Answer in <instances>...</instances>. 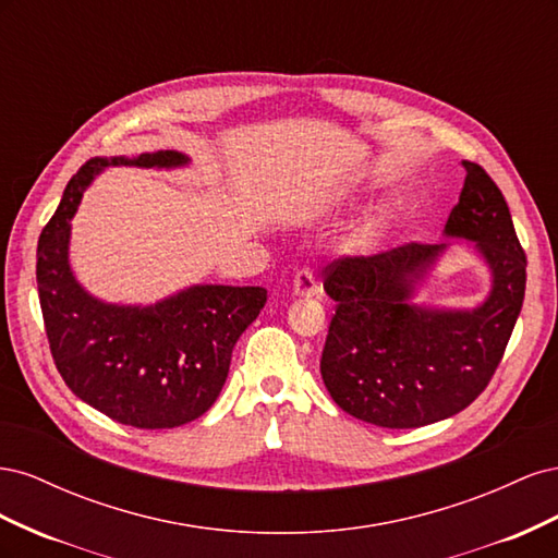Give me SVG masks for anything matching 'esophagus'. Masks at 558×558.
<instances>
[{"instance_id": "34e87169", "label": "esophagus", "mask_w": 558, "mask_h": 558, "mask_svg": "<svg viewBox=\"0 0 558 558\" xmlns=\"http://www.w3.org/2000/svg\"><path fill=\"white\" fill-rule=\"evenodd\" d=\"M293 295L298 298H314L318 295V281L312 269H300L293 279Z\"/></svg>"}]
</instances>
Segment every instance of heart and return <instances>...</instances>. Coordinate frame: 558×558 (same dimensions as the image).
Returning a JSON list of instances; mask_svg holds the SVG:
<instances>
[{"label":"heart","mask_w":558,"mask_h":558,"mask_svg":"<svg viewBox=\"0 0 558 558\" xmlns=\"http://www.w3.org/2000/svg\"><path fill=\"white\" fill-rule=\"evenodd\" d=\"M393 228V216L388 211H377L375 216H369L359 230L353 232L351 238V248L356 253H363V256H369L384 246Z\"/></svg>","instance_id":"b5f03b06"}]
</instances>
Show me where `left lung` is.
<instances>
[{"label":"left lung","instance_id":"obj_1","mask_svg":"<svg viewBox=\"0 0 558 558\" xmlns=\"http://www.w3.org/2000/svg\"><path fill=\"white\" fill-rule=\"evenodd\" d=\"M465 183L433 246L408 244L373 258L332 263L335 300L320 377L340 408L381 428H418L465 410L496 373L523 305L526 256L498 185L463 160ZM451 245L475 250L489 293L475 308L415 298Z\"/></svg>","mask_w":558,"mask_h":558}]
</instances>
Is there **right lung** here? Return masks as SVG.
<instances>
[{
	"label": "right lung",
	"instance_id": "add662e5",
	"mask_svg": "<svg viewBox=\"0 0 558 558\" xmlns=\"http://www.w3.org/2000/svg\"><path fill=\"white\" fill-rule=\"evenodd\" d=\"M189 165L179 150L88 160L66 183L37 246V289L58 373L76 398L134 428H177L205 414L228 379L234 344L267 300L263 286L193 283L150 305H118L76 279L72 218L95 177L109 167Z\"/></svg>",
	"mask_w": 558,
	"mask_h": 558
}]
</instances>
